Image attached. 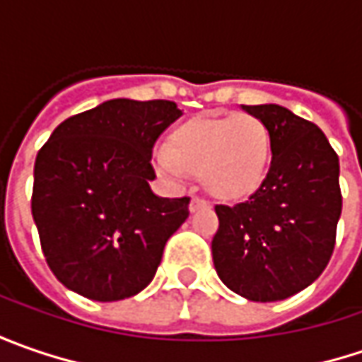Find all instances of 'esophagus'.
Returning <instances> with one entry per match:
<instances>
[{"label":"esophagus","instance_id":"esophagus-1","mask_svg":"<svg viewBox=\"0 0 362 362\" xmlns=\"http://www.w3.org/2000/svg\"><path fill=\"white\" fill-rule=\"evenodd\" d=\"M207 205H209V202H207V199H203V197H193L189 207H191V211H197V209H202V207H207Z\"/></svg>","mask_w":362,"mask_h":362}]
</instances>
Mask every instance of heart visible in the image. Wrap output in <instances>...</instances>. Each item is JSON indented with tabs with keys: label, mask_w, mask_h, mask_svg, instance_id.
<instances>
[{
	"label": "heart",
	"mask_w": 362,
	"mask_h": 362,
	"mask_svg": "<svg viewBox=\"0 0 362 362\" xmlns=\"http://www.w3.org/2000/svg\"><path fill=\"white\" fill-rule=\"evenodd\" d=\"M270 157L266 124L252 115L191 119L171 134V146L155 151V165L171 181L202 171L205 187L217 197L238 199L259 185Z\"/></svg>",
	"instance_id": "1"
}]
</instances>
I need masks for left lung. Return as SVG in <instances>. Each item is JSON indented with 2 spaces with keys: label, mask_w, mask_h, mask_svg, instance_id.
Here are the masks:
<instances>
[{
  "label": "left lung",
  "mask_w": 362,
  "mask_h": 362,
  "mask_svg": "<svg viewBox=\"0 0 362 362\" xmlns=\"http://www.w3.org/2000/svg\"><path fill=\"white\" fill-rule=\"evenodd\" d=\"M243 108L270 134V169L240 203L216 205L221 282L254 302L284 300L327 268L342 211L339 155L314 122L278 105Z\"/></svg>",
  "instance_id": "1"
}]
</instances>
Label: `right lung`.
Instances as JSON below:
<instances>
[{
    "instance_id": "right-lung-1",
    "label": "right lung",
    "mask_w": 362,
    "mask_h": 362,
    "mask_svg": "<svg viewBox=\"0 0 362 362\" xmlns=\"http://www.w3.org/2000/svg\"><path fill=\"white\" fill-rule=\"evenodd\" d=\"M181 117L171 100L115 98L58 124L34 167L32 216L49 270L98 302L155 278L189 197H157L153 146Z\"/></svg>"
}]
</instances>
